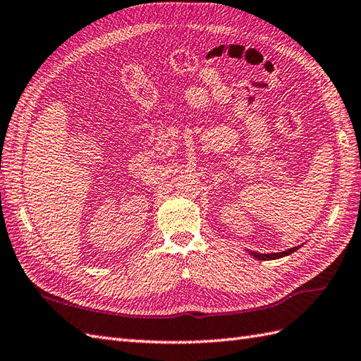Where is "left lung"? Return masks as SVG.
I'll return each instance as SVG.
<instances>
[{"mask_svg": "<svg viewBox=\"0 0 361 361\" xmlns=\"http://www.w3.org/2000/svg\"><path fill=\"white\" fill-rule=\"evenodd\" d=\"M298 247H300V246L290 247V249H288V250H284V252H274V254H258V252H252V255H254L255 258H258V259H276V258L286 257V255H289V254H292V252H295V250H297Z\"/></svg>", "mask_w": 361, "mask_h": 361, "instance_id": "obj_1", "label": "left lung"}]
</instances>
